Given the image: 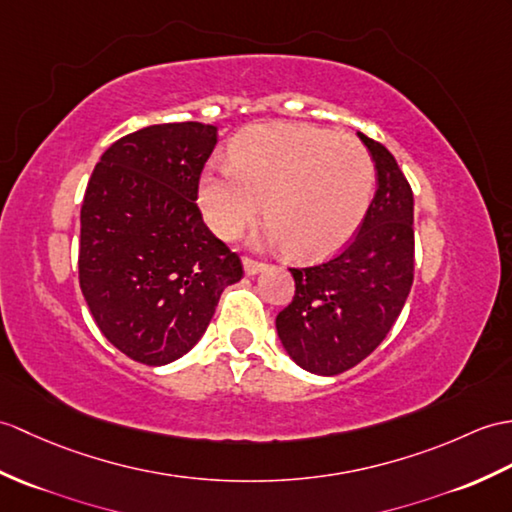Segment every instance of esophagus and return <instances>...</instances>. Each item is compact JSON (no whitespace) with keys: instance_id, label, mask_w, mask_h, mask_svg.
Wrapping results in <instances>:
<instances>
[{"instance_id":"esophagus-1","label":"esophagus","mask_w":512,"mask_h":512,"mask_svg":"<svg viewBox=\"0 0 512 512\" xmlns=\"http://www.w3.org/2000/svg\"><path fill=\"white\" fill-rule=\"evenodd\" d=\"M261 270H266L264 261L244 257V272H246V275H257V272H261Z\"/></svg>"}]
</instances>
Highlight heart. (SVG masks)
I'll return each instance as SVG.
<instances>
[{
  "mask_svg": "<svg viewBox=\"0 0 512 512\" xmlns=\"http://www.w3.org/2000/svg\"><path fill=\"white\" fill-rule=\"evenodd\" d=\"M373 185V159L355 137L305 124H259L235 139L231 165L202 174L198 207L224 240L264 209L270 244L316 259L338 251L360 227Z\"/></svg>",
  "mask_w": 512,
  "mask_h": 512,
  "instance_id": "heart-1",
  "label": "heart"
}]
</instances>
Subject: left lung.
Returning <instances> with one entry per match:
<instances>
[{
    "label": "left lung",
    "mask_w": 512,
    "mask_h": 512,
    "mask_svg": "<svg viewBox=\"0 0 512 512\" xmlns=\"http://www.w3.org/2000/svg\"><path fill=\"white\" fill-rule=\"evenodd\" d=\"M358 137L377 170L362 227L334 259L290 268L294 299L277 316L283 349L316 375L344 373L371 355L399 318L414 279L410 183L386 146Z\"/></svg>",
    "instance_id": "left-lung-1"
}]
</instances>
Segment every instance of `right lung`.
<instances>
[{
    "mask_svg": "<svg viewBox=\"0 0 512 512\" xmlns=\"http://www.w3.org/2000/svg\"><path fill=\"white\" fill-rule=\"evenodd\" d=\"M218 128L146 126L106 150L80 209V290L95 325L130 360L163 366L205 334L242 261L202 222L200 172Z\"/></svg>",
    "mask_w": 512,
    "mask_h": 512,
    "instance_id": "1",
    "label": "right lung"
}]
</instances>
